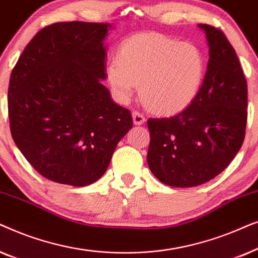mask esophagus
<instances>
[{"instance_id":"34e87169","label":"esophagus","mask_w":258,"mask_h":258,"mask_svg":"<svg viewBox=\"0 0 258 258\" xmlns=\"http://www.w3.org/2000/svg\"><path fill=\"white\" fill-rule=\"evenodd\" d=\"M133 121H134V124L136 125H141L143 124L144 122H146V117L141 114L139 111H134L133 112Z\"/></svg>"}]
</instances>
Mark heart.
Wrapping results in <instances>:
<instances>
[{"instance_id": "b5f03b06", "label": "heart", "mask_w": 258, "mask_h": 258, "mask_svg": "<svg viewBox=\"0 0 258 258\" xmlns=\"http://www.w3.org/2000/svg\"><path fill=\"white\" fill-rule=\"evenodd\" d=\"M207 62L194 42L160 34L126 38L108 63L107 77L116 100L125 103L140 84V96L151 111L175 115L185 110L202 89Z\"/></svg>"}]
</instances>
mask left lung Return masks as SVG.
<instances>
[{
	"label": "left lung",
	"instance_id": "8db88e82",
	"mask_svg": "<svg viewBox=\"0 0 258 258\" xmlns=\"http://www.w3.org/2000/svg\"><path fill=\"white\" fill-rule=\"evenodd\" d=\"M206 33L209 62L199 96L172 117L149 118L148 165L164 184H203L234 160L245 135L248 88L234 48L220 29Z\"/></svg>",
	"mask_w": 258,
	"mask_h": 258
}]
</instances>
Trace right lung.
Masks as SVG:
<instances>
[{"instance_id":"right-lung-1","label":"right lung","mask_w":258,"mask_h":258,"mask_svg":"<svg viewBox=\"0 0 258 258\" xmlns=\"http://www.w3.org/2000/svg\"><path fill=\"white\" fill-rule=\"evenodd\" d=\"M109 23L61 22L38 31L9 81L14 142L45 178L84 186L102 177L133 128L105 80Z\"/></svg>"}]
</instances>
